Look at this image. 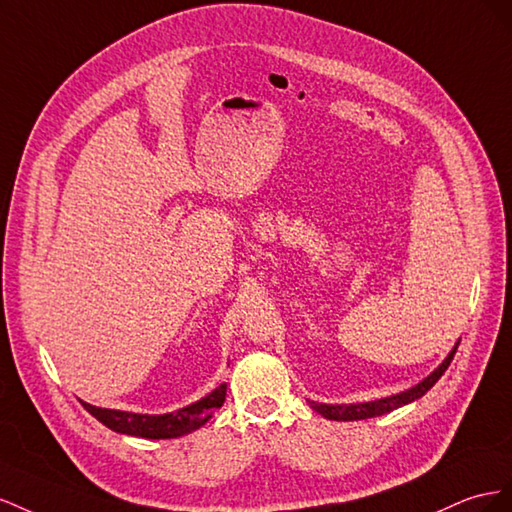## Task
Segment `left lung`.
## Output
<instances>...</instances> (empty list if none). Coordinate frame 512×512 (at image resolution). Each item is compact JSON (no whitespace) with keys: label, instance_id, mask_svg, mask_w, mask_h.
<instances>
[{"label":"left lung","instance_id":"obj_1","mask_svg":"<svg viewBox=\"0 0 512 512\" xmlns=\"http://www.w3.org/2000/svg\"><path fill=\"white\" fill-rule=\"evenodd\" d=\"M457 347H459V343L448 354V358L427 379H422L418 386H414L410 390L394 394V397L377 399V401H371V403H354V405H326V403H315V401H309V403H311V407H313L315 412H319L321 416L328 418V420H364V418L388 414L392 410H397V407H401V405H407V403L420 399L422 394H425L427 390H431L435 386L437 379H440L446 373V369L450 367L452 358H455V354H457Z\"/></svg>","mask_w":512,"mask_h":512}]
</instances>
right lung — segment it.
<instances>
[{"mask_svg":"<svg viewBox=\"0 0 512 512\" xmlns=\"http://www.w3.org/2000/svg\"><path fill=\"white\" fill-rule=\"evenodd\" d=\"M225 394H227V386L221 384L201 401L163 416L105 410V407H94L90 403H83V407L111 431L135 435V437H148V440H169V437H182V435L193 433L201 425H206L218 407L225 403Z\"/></svg>","mask_w":512,"mask_h":512,"instance_id":"right-lung-1","label":"right lung"}]
</instances>
